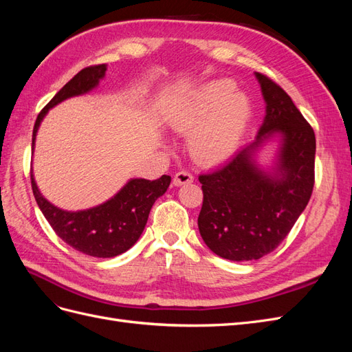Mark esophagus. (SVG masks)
<instances>
[{
  "mask_svg": "<svg viewBox=\"0 0 352 352\" xmlns=\"http://www.w3.org/2000/svg\"><path fill=\"white\" fill-rule=\"evenodd\" d=\"M194 182V176L185 172V170H182V172H177L173 177V185L175 186H182V185H186V184H192Z\"/></svg>",
  "mask_w": 352,
  "mask_h": 352,
  "instance_id": "34e87169",
  "label": "esophagus"
}]
</instances>
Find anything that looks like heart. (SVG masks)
I'll list each match as a JSON object with an SVG mask.
<instances>
[{
	"instance_id": "heart-1",
	"label": "heart",
	"mask_w": 352,
	"mask_h": 352,
	"mask_svg": "<svg viewBox=\"0 0 352 352\" xmlns=\"http://www.w3.org/2000/svg\"><path fill=\"white\" fill-rule=\"evenodd\" d=\"M251 117L248 98L235 83L216 79L180 98L168 123L189 136V151L201 164L225 162L236 150Z\"/></svg>"
}]
</instances>
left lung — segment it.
I'll return each instance as SVG.
<instances>
[{"label": "left lung", "instance_id": "8db88e82", "mask_svg": "<svg viewBox=\"0 0 352 352\" xmlns=\"http://www.w3.org/2000/svg\"><path fill=\"white\" fill-rule=\"evenodd\" d=\"M265 116L255 141L217 170L199 176L204 201L198 216L202 241L230 261L258 260L278 248L310 201L314 186L316 136L279 85L255 73ZM278 142L272 163L256 158Z\"/></svg>", "mask_w": 352, "mask_h": 352}]
</instances>
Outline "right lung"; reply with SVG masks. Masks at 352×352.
<instances>
[{
  "label": "right lung",
  "instance_id": "1",
  "mask_svg": "<svg viewBox=\"0 0 352 352\" xmlns=\"http://www.w3.org/2000/svg\"><path fill=\"white\" fill-rule=\"evenodd\" d=\"M105 65L92 66L80 70L70 79L38 114L32 133V151L39 126L51 109L72 97H79L95 89L105 78ZM32 190L36 204L45 216L51 228L72 248L97 258H111L132 248L142 235L148 216L157 198L166 194L172 177L163 175L157 180L141 177L129 179L117 194L102 204L87 210H63L41 194L30 172Z\"/></svg>",
  "mask_w": 352,
  "mask_h": 352
}]
</instances>
